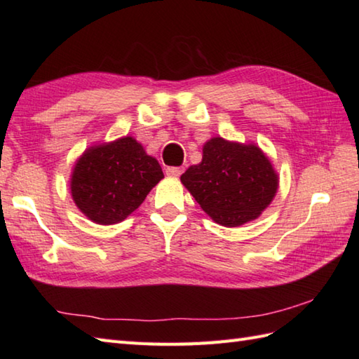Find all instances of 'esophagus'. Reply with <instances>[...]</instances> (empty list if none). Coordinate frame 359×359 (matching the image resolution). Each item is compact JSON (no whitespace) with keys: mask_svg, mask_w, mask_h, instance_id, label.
I'll use <instances>...</instances> for the list:
<instances>
[{"mask_svg":"<svg viewBox=\"0 0 359 359\" xmlns=\"http://www.w3.org/2000/svg\"><path fill=\"white\" fill-rule=\"evenodd\" d=\"M182 172H184V170H182V168H177V166L166 168V174L171 175V177H179Z\"/></svg>","mask_w":359,"mask_h":359,"instance_id":"obj_1","label":"esophagus"}]
</instances>
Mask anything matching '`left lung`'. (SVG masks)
<instances>
[{"mask_svg": "<svg viewBox=\"0 0 359 359\" xmlns=\"http://www.w3.org/2000/svg\"><path fill=\"white\" fill-rule=\"evenodd\" d=\"M180 182L216 224L233 228L262 215L276 196L279 174L257 144L212 137L203 144L202 162Z\"/></svg>", "mask_w": 359, "mask_h": 359, "instance_id": "obj_1", "label": "left lung"}]
</instances>
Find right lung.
I'll list each match as a JSON object with an SVG mask.
<instances>
[{
    "label": "right lung",
    "instance_id": "add662e5",
    "mask_svg": "<svg viewBox=\"0 0 359 359\" xmlns=\"http://www.w3.org/2000/svg\"><path fill=\"white\" fill-rule=\"evenodd\" d=\"M162 179L157 158L125 135L85 149L71 174V196L94 224L112 225L139 208Z\"/></svg>",
    "mask_w": 359,
    "mask_h": 359
}]
</instances>
